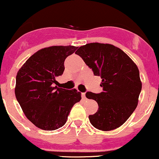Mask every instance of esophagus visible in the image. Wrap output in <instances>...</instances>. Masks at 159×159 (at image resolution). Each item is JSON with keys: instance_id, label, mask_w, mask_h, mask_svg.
I'll list each match as a JSON object with an SVG mask.
<instances>
[{"instance_id": "esophagus-1", "label": "esophagus", "mask_w": 159, "mask_h": 159, "mask_svg": "<svg viewBox=\"0 0 159 159\" xmlns=\"http://www.w3.org/2000/svg\"><path fill=\"white\" fill-rule=\"evenodd\" d=\"M81 96H82V98H83V99H86L85 93H81Z\"/></svg>"}]
</instances>
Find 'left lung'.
<instances>
[{
  "label": "left lung",
  "instance_id": "obj_1",
  "mask_svg": "<svg viewBox=\"0 0 159 159\" xmlns=\"http://www.w3.org/2000/svg\"><path fill=\"white\" fill-rule=\"evenodd\" d=\"M75 53L95 75L102 78L103 92L86 93V97L98 105L96 113L89 116L90 123L102 131L120 127L138 106L142 83L137 65L123 51L111 44L88 43Z\"/></svg>",
  "mask_w": 159,
  "mask_h": 159
}]
</instances>
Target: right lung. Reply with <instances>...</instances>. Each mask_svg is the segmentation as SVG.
<instances>
[{
  "label": "right lung",
  "instance_id": "right-lung-1",
  "mask_svg": "<svg viewBox=\"0 0 159 159\" xmlns=\"http://www.w3.org/2000/svg\"><path fill=\"white\" fill-rule=\"evenodd\" d=\"M73 45L42 48L18 71L15 94L26 117L36 127L53 131L65 125L71 109L81 99L76 89L54 86L64 71V61L75 52Z\"/></svg>",
  "mask_w": 159,
  "mask_h": 159
}]
</instances>
